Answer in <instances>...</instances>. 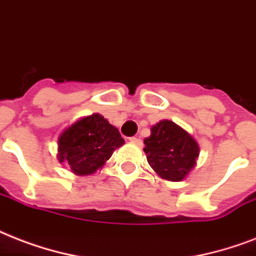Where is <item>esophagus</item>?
I'll return each mask as SVG.
<instances>
[{
    "label": "esophagus",
    "instance_id": "obj_1",
    "mask_svg": "<svg viewBox=\"0 0 256 256\" xmlns=\"http://www.w3.org/2000/svg\"><path fill=\"white\" fill-rule=\"evenodd\" d=\"M130 142H134V144H138V146H142V140H140V138H138V136H132V138H130Z\"/></svg>",
    "mask_w": 256,
    "mask_h": 256
}]
</instances>
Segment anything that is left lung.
Segmentation results:
<instances>
[{
    "mask_svg": "<svg viewBox=\"0 0 256 256\" xmlns=\"http://www.w3.org/2000/svg\"><path fill=\"white\" fill-rule=\"evenodd\" d=\"M144 144L150 167L163 179L172 182L183 180L199 156V146L191 134L168 120L152 126Z\"/></svg>",
    "mask_w": 256,
    "mask_h": 256,
    "instance_id": "1",
    "label": "left lung"
}]
</instances>
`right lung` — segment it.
<instances>
[{
    "label": "right lung",
    "mask_w": 256,
    "mask_h": 256,
    "mask_svg": "<svg viewBox=\"0 0 256 256\" xmlns=\"http://www.w3.org/2000/svg\"><path fill=\"white\" fill-rule=\"evenodd\" d=\"M124 138L101 114L81 118L58 138V160L66 162L77 175L96 172L110 159Z\"/></svg>",
    "instance_id": "right-lung-1"
}]
</instances>
